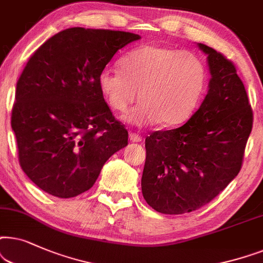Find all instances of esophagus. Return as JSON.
Listing matches in <instances>:
<instances>
[{
	"label": "esophagus",
	"mask_w": 263,
	"mask_h": 263,
	"mask_svg": "<svg viewBox=\"0 0 263 263\" xmlns=\"http://www.w3.org/2000/svg\"><path fill=\"white\" fill-rule=\"evenodd\" d=\"M142 136L141 135H138V134H134V132H132V134H129V141L131 142H141L142 141Z\"/></svg>",
	"instance_id": "34e87169"
}]
</instances>
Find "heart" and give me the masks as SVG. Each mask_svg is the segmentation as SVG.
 Returning a JSON list of instances; mask_svg holds the SVG:
<instances>
[{
    "instance_id": "b5f03b06",
    "label": "heart",
    "mask_w": 263,
    "mask_h": 263,
    "mask_svg": "<svg viewBox=\"0 0 263 263\" xmlns=\"http://www.w3.org/2000/svg\"><path fill=\"white\" fill-rule=\"evenodd\" d=\"M97 82L109 107L120 113L139 95L142 102L126 115V121L137 126L157 121L173 127L189 120L198 108L207 86V71L192 52L149 44L127 52L121 71L102 69Z\"/></svg>"
}]
</instances>
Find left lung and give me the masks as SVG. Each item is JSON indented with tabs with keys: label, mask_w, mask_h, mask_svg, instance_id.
Returning a JSON list of instances; mask_svg holds the SVG:
<instances>
[{
	"label": "left lung",
	"mask_w": 263,
	"mask_h": 263,
	"mask_svg": "<svg viewBox=\"0 0 263 263\" xmlns=\"http://www.w3.org/2000/svg\"><path fill=\"white\" fill-rule=\"evenodd\" d=\"M209 90L198 110L178 128L145 138L143 197L163 214H184L214 199L239 173L253 108L236 66L208 45Z\"/></svg>",
	"instance_id": "8db88e82"
}]
</instances>
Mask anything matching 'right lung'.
I'll use <instances>...</instances> for the list:
<instances>
[{
    "label": "right lung",
    "instance_id": "right-lung-1",
    "mask_svg": "<svg viewBox=\"0 0 263 263\" xmlns=\"http://www.w3.org/2000/svg\"><path fill=\"white\" fill-rule=\"evenodd\" d=\"M138 34L71 27L31 55L16 83L10 124L19 163L55 197L71 198L95 184L106 161L127 145L99 87V74Z\"/></svg>",
    "mask_w": 263,
    "mask_h": 263
}]
</instances>
